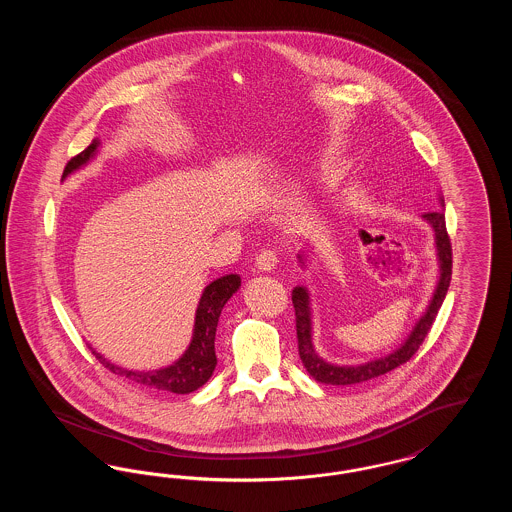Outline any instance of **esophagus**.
<instances>
[{"instance_id":"esophagus-1","label":"esophagus","mask_w":512,"mask_h":512,"mask_svg":"<svg viewBox=\"0 0 512 512\" xmlns=\"http://www.w3.org/2000/svg\"><path fill=\"white\" fill-rule=\"evenodd\" d=\"M278 265V257H276V253L274 251H261L259 253V257H257V261H255V268L259 270V272H263V274H268V272H272L274 268Z\"/></svg>"}]
</instances>
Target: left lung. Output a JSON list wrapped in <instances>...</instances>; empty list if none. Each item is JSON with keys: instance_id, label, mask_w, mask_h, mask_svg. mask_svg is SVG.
<instances>
[{"instance_id": "1", "label": "left lung", "mask_w": 512, "mask_h": 512, "mask_svg": "<svg viewBox=\"0 0 512 512\" xmlns=\"http://www.w3.org/2000/svg\"><path fill=\"white\" fill-rule=\"evenodd\" d=\"M439 205L441 211L434 213H424L420 219L430 224L434 232V247H436V259H438V282L434 293L424 309V313L416 318L413 330L409 336L401 341L393 351L388 355L370 359L366 363L359 365H338L332 361H326L324 357L318 355L315 341H313V303H311V292L307 286H295L292 292L293 307H295V328H297V345H299V357L301 363L307 368V372L320 382V384H330V386H353L361 384L366 380L378 378L393 368H397L403 363H407L420 343L426 338L432 322L436 320L439 307L449 290L451 282V244L449 236L445 230V205H443V195L439 194ZM307 253H297V261L303 268H307Z\"/></svg>"}]
</instances>
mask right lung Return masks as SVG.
<instances>
[{
  "label": "right lung",
  "instance_id": "obj_1",
  "mask_svg": "<svg viewBox=\"0 0 512 512\" xmlns=\"http://www.w3.org/2000/svg\"><path fill=\"white\" fill-rule=\"evenodd\" d=\"M99 147H101V140L94 138L90 146L69 161V165L63 172V180L78 169L90 165L96 159ZM240 286H242L240 274H224L217 280H213L209 286H205L195 309L194 330H192L190 345L172 365L155 368V370H130L105 359L90 343L88 347L92 349L96 359H99V363L109 368L113 374L122 376L146 390L171 391L180 395L192 393L199 390L213 376V370L217 366L215 334H217L220 313L228 303V299L240 290Z\"/></svg>",
  "mask_w": 512,
  "mask_h": 512
}]
</instances>
